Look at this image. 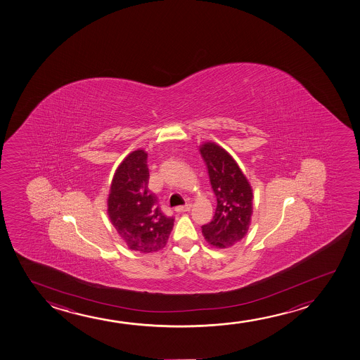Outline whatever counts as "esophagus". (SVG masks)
<instances>
[{
  "mask_svg": "<svg viewBox=\"0 0 360 360\" xmlns=\"http://www.w3.org/2000/svg\"><path fill=\"white\" fill-rule=\"evenodd\" d=\"M192 209V204H186V205H183V207H176V212H189Z\"/></svg>",
  "mask_w": 360,
  "mask_h": 360,
  "instance_id": "1",
  "label": "esophagus"
}]
</instances>
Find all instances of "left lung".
Segmentation results:
<instances>
[{
	"instance_id": "8db88e82",
	"label": "left lung",
	"mask_w": 360,
	"mask_h": 360,
	"mask_svg": "<svg viewBox=\"0 0 360 360\" xmlns=\"http://www.w3.org/2000/svg\"><path fill=\"white\" fill-rule=\"evenodd\" d=\"M217 197L212 222L202 226V236L215 248L232 247L246 236L253 214V189L235 158L214 141L199 146Z\"/></svg>"
}]
</instances>
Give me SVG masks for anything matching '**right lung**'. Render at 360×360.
<instances>
[{"label": "right lung", "instance_id": "right-lung-1", "mask_svg": "<svg viewBox=\"0 0 360 360\" xmlns=\"http://www.w3.org/2000/svg\"><path fill=\"white\" fill-rule=\"evenodd\" d=\"M146 160L143 148L127 155L114 172L107 198V214L119 236L129 250L145 255L165 248L174 221L148 191Z\"/></svg>", "mask_w": 360, "mask_h": 360}]
</instances>
